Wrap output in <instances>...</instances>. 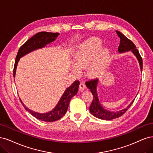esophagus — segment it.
<instances>
[{"mask_svg":"<svg viewBox=\"0 0 153 153\" xmlns=\"http://www.w3.org/2000/svg\"><path fill=\"white\" fill-rule=\"evenodd\" d=\"M86 88V85L85 84L84 82H81L80 85H79V89L80 91H83Z\"/></svg>","mask_w":153,"mask_h":153,"instance_id":"obj_1","label":"esophagus"}]
</instances>
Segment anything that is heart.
I'll return each mask as SVG.
<instances>
[{
  "label": "heart",
  "mask_w": 153,
  "mask_h": 153,
  "mask_svg": "<svg viewBox=\"0 0 153 153\" xmlns=\"http://www.w3.org/2000/svg\"><path fill=\"white\" fill-rule=\"evenodd\" d=\"M102 46V44L99 39L91 38L83 43L76 55V65L81 68H86L95 58ZM109 57V51L104 49L100 53L97 61L92 68V72H95L100 67H103L106 63Z\"/></svg>",
  "instance_id": "heart-1"
}]
</instances>
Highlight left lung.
<instances>
[{
    "label": "left lung",
    "mask_w": 153,
    "mask_h": 153,
    "mask_svg": "<svg viewBox=\"0 0 153 153\" xmlns=\"http://www.w3.org/2000/svg\"><path fill=\"white\" fill-rule=\"evenodd\" d=\"M116 33L118 37L120 38V43L119 47H118V51L121 53L126 51H131V52L137 57L140 64V69L141 71H142V59L139 51L136 49V46L134 42L130 40V39H128L126 37H125L120 32L116 30ZM98 79H92L86 82V86L88 87V89L90 90L93 96L92 103L90 106V111L91 113V114L97 118H99V119L103 120H112L124 114L131 105L134 100H133L128 106L123 110L117 112H111L109 111H107L101 105L99 100H98V95L97 93V86L98 85Z\"/></svg>",
    "instance_id": "left-lung-1"
}]
</instances>
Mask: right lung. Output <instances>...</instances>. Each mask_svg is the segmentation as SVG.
<instances>
[{
    "instance_id": "right-lung-1",
    "label": "right lung",
    "mask_w": 153,
    "mask_h": 153,
    "mask_svg": "<svg viewBox=\"0 0 153 153\" xmlns=\"http://www.w3.org/2000/svg\"><path fill=\"white\" fill-rule=\"evenodd\" d=\"M58 36H59V33L41 32L35 34L33 36L29 39L26 42H25L20 47V48L19 49L17 53L15 63H14L13 76L15 77L16 67L19 58L27 55L28 53L44 47L46 44L55 41L57 38ZM79 85V81H75L74 82L70 87L67 88V90L64 92L56 107L51 111L47 113H44V114L34 112L28 109L23 104L20 98L19 99H20L22 105H23L25 110H27L28 112H30L33 116L43 121L53 122L60 120V118L65 115L68 109V105H69L71 99L74 96H75L77 94Z\"/></svg>"
}]
</instances>
